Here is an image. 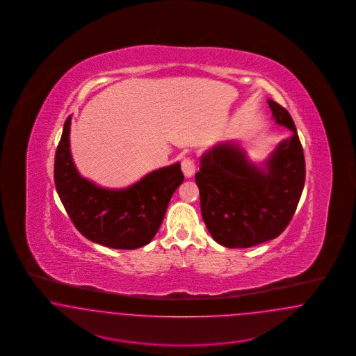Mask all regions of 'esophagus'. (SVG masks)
I'll return each instance as SVG.
<instances>
[{"mask_svg": "<svg viewBox=\"0 0 356 356\" xmlns=\"http://www.w3.org/2000/svg\"><path fill=\"white\" fill-rule=\"evenodd\" d=\"M181 170L186 177H192L196 172V164H195V160L191 159V157H186L183 161H181Z\"/></svg>", "mask_w": 356, "mask_h": 356, "instance_id": "1", "label": "esophagus"}]
</instances>
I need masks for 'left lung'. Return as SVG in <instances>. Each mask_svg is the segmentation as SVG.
Returning a JSON list of instances; mask_svg holds the SVG:
<instances>
[{"mask_svg": "<svg viewBox=\"0 0 356 356\" xmlns=\"http://www.w3.org/2000/svg\"><path fill=\"white\" fill-rule=\"evenodd\" d=\"M267 102L272 119L291 135L260 163L236 141L218 143L203 153L195 176L204 222L227 248H248L279 236L303 192L305 154L293 120L277 102Z\"/></svg>", "mask_w": 356, "mask_h": 356, "instance_id": "obj_1", "label": "left lung"}]
</instances>
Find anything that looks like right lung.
I'll return each mask as SVG.
<instances>
[{"label":"right lung","instance_id":"obj_1","mask_svg":"<svg viewBox=\"0 0 356 356\" xmlns=\"http://www.w3.org/2000/svg\"><path fill=\"white\" fill-rule=\"evenodd\" d=\"M69 116L54 159V183L76 228L93 243L136 250L152 241L172 195L184 181L180 163L152 170L125 188H104L85 179L70 152Z\"/></svg>","mask_w":356,"mask_h":356}]
</instances>
